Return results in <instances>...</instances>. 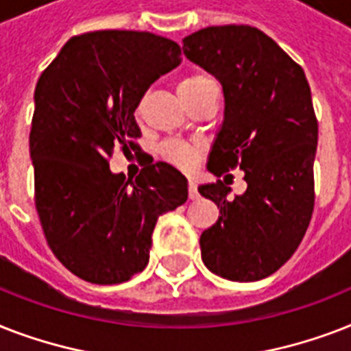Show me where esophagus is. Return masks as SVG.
Returning <instances> with one entry per match:
<instances>
[{"instance_id":"34e87169","label":"esophagus","mask_w":351,"mask_h":351,"mask_svg":"<svg viewBox=\"0 0 351 351\" xmlns=\"http://www.w3.org/2000/svg\"><path fill=\"white\" fill-rule=\"evenodd\" d=\"M189 198L191 200H195V198H198V189H197V184L193 180H189Z\"/></svg>"}]
</instances>
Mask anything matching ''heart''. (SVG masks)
Wrapping results in <instances>:
<instances>
[{
  "label": "heart",
  "instance_id": "1",
  "mask_svg": "<svg viewBox=\"0 0 351 351\" xmlns=\"http://www.w3.org/2000/svg\"><path fill=\"white\" fill-rule=\"evenodd\" d=\"M209 82H213V80H209L208 76H193V78L184 80L178 85V89H198V87H202V85L209 84ZM160 153L171 164L184 167V169H189L197 162L200 151L197 147L189 145V143L180 142V140H167V142L162 143Z\"/></svg>",
  "mask_w": 351,
  "mask_h": 351
}]
</instances>
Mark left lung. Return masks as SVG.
<instances>
[{
	"label": "left lung",
	"instance_id": "8db88e82",
	"mask_svg": "<svg viewBox=\"0 0 351 351\" xmlns=\"http://www.w3.org/2000/svg\"><path fill=\"white\" fill-rule=\"evenodd\" d=\"M184 54L219 80L224 120L208 171H244L242 195L228 198L222 180L200 184L219 220L200 234L209 271L237 282L275 273L299 247L313 213L317 125L304 71L262 30L208 27L184 40Z\"/></svg>",
	"mask_w": 351,
	"mask_h": 351
}]
</instances>
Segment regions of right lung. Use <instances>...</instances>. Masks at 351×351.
Segmentation results:
<instances>
[{
	"label": "right lung",
	"instance_id": "1",
	"mask_svg": "<svg viewBox=\"0 0 351 351\" xmlns=\"http://www.w3.org/2000/svg\"><path fill=\"white\" fill-rule=\"evenodd\" d=\"M180 54L151 32L96 30L71 38L36 84V209L52 253L87 282L142 271L158 217L187 200V178L165 162L145 165L134 182L109 167L114 147L134 149L138 104Z\"/></svg>",
	"mask_w": 351,
	"mask_h": 351
}]
</instances>
